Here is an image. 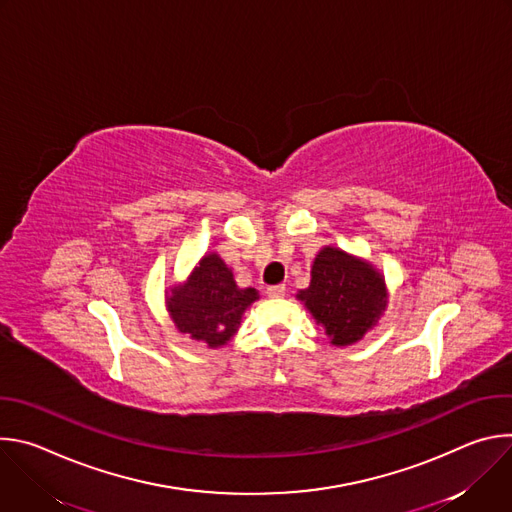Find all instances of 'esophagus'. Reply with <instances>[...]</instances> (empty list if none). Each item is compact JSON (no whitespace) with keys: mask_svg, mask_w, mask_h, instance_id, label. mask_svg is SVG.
Returning a JSON list of instances; mask_svg holds the SVG:
<instances>
[{"mask_svg":"<svg viewBox=\"0 0 512 512\" xmlns=\"http://www.w3.org/2000/svg\"><path fill=\"white\" fill-rule=\"evenodd\" d=\"M267 296H269V298H283V296H285V285H283V283L269 285V287H267Z\"/></svg>","mask_w":512,"mask_h":512,"instance_id":"1","label":"esophagus"}]
</instances>
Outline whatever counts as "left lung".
<instances>
[{"label":"left lung","mask_w":512,"mask_h":512,"mask_svg":"<svg viewBox=\"0 0 512 512\" xmlns=\"http://www.w3.org/2000/svg\"><path fill=\"white\" fill-rule=\"evenodd\" d=\"M387 298L385 277L371 263L336 247L316 255L310 287L298 294L336 346L354 344L367 334L383 316Z\"/></svg>","instance_id":"8db88e82"}]
</instances>
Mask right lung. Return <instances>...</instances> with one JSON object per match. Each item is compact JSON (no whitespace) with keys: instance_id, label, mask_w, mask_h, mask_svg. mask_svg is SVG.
Here are the masks:
<instances>
[{"instance_id":"right-lung-1","label":"right lung","mask_w":512,"mask_h":512,"mask_svg":"<svg viewBox=\"0 0 512 512\" xmlns=\"http://www.w3.org/2000/svg\"><path fill=\"white\" fill-rule=\"evenodd\" d=\"M176 328L208 348L225 346L239 330L245 310L259 300L253 287H239L233 271L216 253L204 255L182 285L166 291Z\"/></svg>"}]
</instances>
